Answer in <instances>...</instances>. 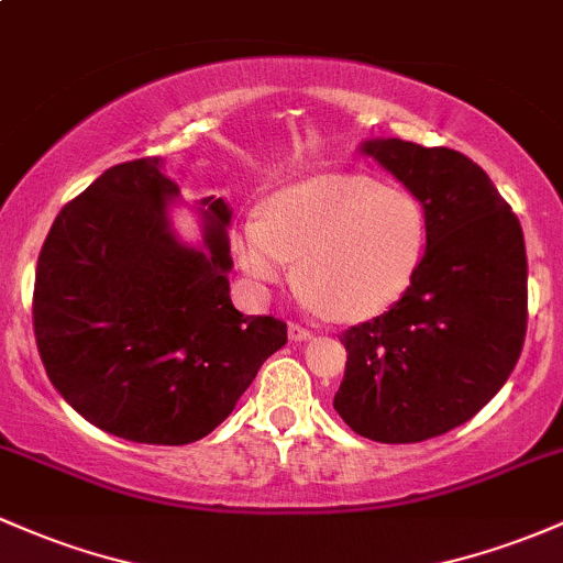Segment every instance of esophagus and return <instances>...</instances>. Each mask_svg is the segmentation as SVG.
Returning <instances> with one entry per match:
<instances>
[{
    "instance_id": "obj_1",
    "label": "esophagus",
    "mask_w": 563,
    "mask_h": 563,
    "mask_svg": "<svg viewBox=\"0 0 563 563\" xmlns=\"http://www.w3.org/2000/svg\"><path fill=\"white\" fill-rule=\"evenodd\" d=\"M313 332L308 330V328H303V324H298V322H289V338H292V341H308V338H311Z\"/></svg>"
}]
</instances>
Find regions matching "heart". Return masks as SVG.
I'll return each instance as SVG.
<instances>
[{"instance_id":"heart-1","label":"heart","mask_w":563,"mask_h":563,"mask_svg":"<svg viewBox=\"0 0 563 563\" xmlns=\"http://www.w3.org/2000/svg\"><path fill=\"white\" fill-rule=\"evenodd\" d=\"M427 244V217L410 192L371 177L328 174L271 198L263 220L246 222L239 260L260 287L300 284L335 319H371L408 292Z\"/></svg>"}]
</instances>
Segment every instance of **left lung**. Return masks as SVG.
I'll return each instance as SVG.
<instances>
[{
    "label": "left lung",
    "instance_id": "8db88e82",
    "mask_svg": "<svg viewBox=\"0 0 563 563\" xmlns=\"http://www.w3.org/2000/svg\"><path fill=\"white\" fill-rule=\"evenodd\" d=\"M362 153L419 198L427 250L408 292L349 328L332 408L376 443H421L473 419L510 378L526 338V246L488 174L449 147L373 139Z\"/></svg>",
    "mask_w": 563,
    "mask_h": 563
}]
</instances>
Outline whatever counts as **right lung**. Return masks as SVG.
<instances>
[{"label": "right lung", "mask_w": 563, "mask_h": 563, "mask_svg": "<svg viewBox=\"0 0 563 563\" xmlns=\"http://www.w3.org/2000/svg\"><path fill=\"white\" fill-rule=\"evenodd\" d=\"M161 168H107L58 211L32 313L47 378L82 419L131 443L185 445L231 416L287 324L233 308L222 198L201 201V250L174 235L179 187Z\"/></svg>", "instance_id": "right-lung-1"}]
</instances>
